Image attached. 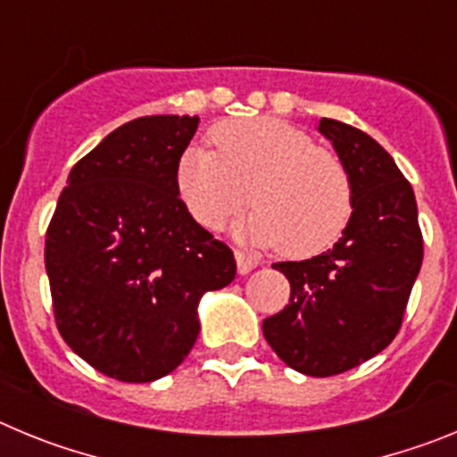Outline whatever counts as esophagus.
Segmentation results:
<instances>
[{"mask_svg": "<svg viewBox=\"0 0 457 457\" xmlns=\"http://www.w3.org/2000/svg\"><path fill=\"white\" fill-rule=\"evenodd\" d=\"M236 263H237V272L249 274L258 265V258L249 256V253H245L242 249H236Z\"/></svg>", "mask_w": 457, "mask_h": 457, "instance_id": "obj_1", "label": "esophagus"}]
</instances>
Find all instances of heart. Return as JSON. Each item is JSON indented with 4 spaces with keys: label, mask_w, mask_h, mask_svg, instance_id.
<instances>
[{
    "label": "heart",
    "mask_w": 457,
    "mask_h": 457,
    "mask_svg": "<svg viewBox=\"0 0 457 457\" xmlns=\"http://www.w3.org/2000/svg\"><path fill=\"white\" fill-rule=\"evenodd\" d=\"M210 139L215 151L189 146L176 169V192L204 228H221L252 199L256 208L237 221V233L253 245L311 258L341 240L354 192L337 153L272 116L224 120Z\"/></svg>",
    "instance_id": "1"
}]
</instances>
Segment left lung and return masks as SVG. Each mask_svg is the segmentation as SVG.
<instances>
[{"instance_id":"8db88e82","label":"left lung","mask_w":457,"mask_h":457,"mask_svg":"<svg viewBox=\"0 0 457 457\" xmlns=\"http://www.w3.org/2000/svg\"><path fill=\"white\" fill-rule=\"evenodd\" d=\"M353 180L354 210L332 249L272 268L290 281V302L263 320L265 341L311 378L345 373L375 357L403 325L421 270L423 236L411 185L394 157L353 125L320 119Z\"/></svg>"}]
</instances>
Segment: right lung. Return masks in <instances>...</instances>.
I'll list each match as a JSON object with an SVG mask.
<instances>
[{"label": "right lung", "instance_id": "add662e5", "mask_svg": "<svg viewBox=\"0 0 457 457\" xmlns=\"http://www.w3.org/2000/svg\"><path fill=\"white\" fill-rule=\"evenodd\" d=\"M199 116H141L71 169L46 236L56 329L107 378L153 382L199 337L205 290L236 278L228 245L189 215L176 169Z\"/></svg>", "mask_w": 457, "mask_h": 457}]
</instances>
